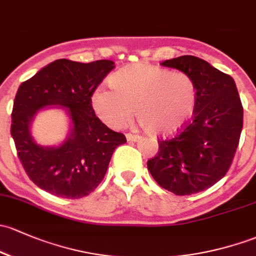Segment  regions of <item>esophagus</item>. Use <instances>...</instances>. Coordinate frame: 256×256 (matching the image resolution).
Returning a JSON list of instances; mask_svg holds the SVG:
<instances>
[{
    "instance_id": "34e87169",
    "label": "esophagus",
    "mask_w": 256,
    "mask_h": 256,
    "mask_svg": "<svg viewBox=\"0 0 256 256\" xmlns=\"http://www.w3.org/2000/svg\"><path fill=\"white\" fill-rule=\"evenodd\" d=\"M140 138V136H137V135H134V134H126V140H128V142H136L137 140Z\"/></svg>"
}]
</instances>
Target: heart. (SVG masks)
I'll use <instances>...</instances> for the list:
<instances>
[{
    "instance_id": "obj_1",
    "label": "heart",
    "mask_w": 256,
    "mask_h": 256,
    "mask_svg": "<svg viewBox=\"0 0 256 256\" xmlns=\"http://www.w3.org/2000/svg\"><path fill=\"white\" fill-rule=\"evenodd\" d=\"M109 83L112 88H96L90 98L96 116L109 128H122L135 109L150 135L170 136L179 132L195 112V83L182 72L137 64L114 72Z\"/></svg>"
}]
</instances>
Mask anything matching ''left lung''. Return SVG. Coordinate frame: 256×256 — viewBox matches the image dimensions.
Listing matches in <instances>:
<instances>
[{"mask_svg":"<svg viewBox=\"0 0 256 256\" xmlns=\"http://www.w3.org/2000/svg\"><path fill=\"white\" fill-rule=\"evenodd\" d=\"M194 80L195 112L176 136L158 141L147 166L158 185L176 195L204 192L230 169L243 128V106L234 80L207 61L184 55L163 61Z\"/></svg>","mask_w":256,"mask_h":256,"instance_id":"8db88e82","label":"left lung"}]
</instances>
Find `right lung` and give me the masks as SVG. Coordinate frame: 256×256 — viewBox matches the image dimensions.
<instances>
[{
	"instance_id": "obj_1",
	"label": "right lung",
	"mask_w": 256,
	"mask_h": 256,
	"mask_svg": "<svg viewBox=\"0 0 256 256\" xmlns=\"http://www.w3.org/2000/svg\"><path fill=\"white\" fill-rule=\"evenodd\" d=\"M114 67L110 60L82 64L60 58L20 86L10 135L24 170L40 189L80 198L102 182L112 153L126 137L96 118L90 98ZM46 106L66 107L72 119L69 136L60 146H40L30 135L34 116Z\"/></svg>"
}]
</instances>
